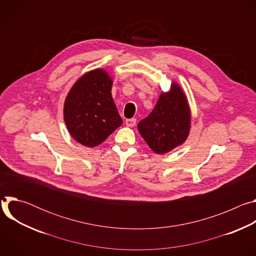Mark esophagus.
<instances>
[{
  "label": "esophagus",
  "mask_w": 256,
  "mask_h": 256,
  "mask_svg": "<svg viewBox=\"0 0 256 256\" xmlns=\"http://www.w3.org/2000/svg\"><path fill=\"white\" fill-rule=\"evenodd\" d=\"M136 118H128V120H126V124L128 126H130V128L134 126H136Z\"/></svg>",
  "instance_id": "esophagus-1"
}]
</instances>
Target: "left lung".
I'll return each mask as SVG.
<instances>
[{
    "instance_id": "8db88e82",
    "label": "left lung",
    "mask_w": 256,
    "mask_h": 256,
    "mask_svg": "<svg viewBox=\"0 0 256 256\" xmlns=\"http://www.w3.org/2000/svg\"><path fill=\"white\" fill-rule=\"evenodd\" d=\"M140 136L158 154H165L184 142L190 128L186 97L177 84L162 93L153 112L138 124Z\"/></svg>"
}]
</instances>
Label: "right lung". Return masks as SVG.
Wrapping results in <instances>:
<instances>
[{"label":"right lung","instance_id":"right-lung-1","mask_svg":"<svg viewBox=\"0 0 256 256\" xmlns=\"http://www.w3.org/2000/svg\"><path fill=\"white\" fill-rule=\"evenodd\" d=\"M112 85L105 70H94L79 79L66 98V128L72 138L87 147L101 144L122 124L112 97Z\"/></svg>","mask_w":256,"mask_h":256}]
</instances>
